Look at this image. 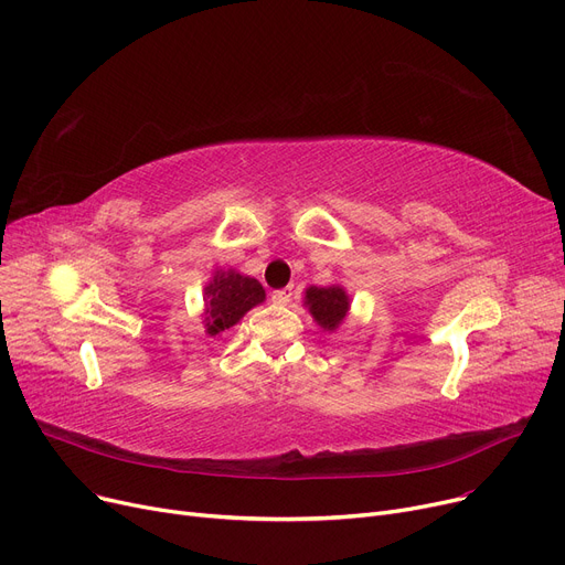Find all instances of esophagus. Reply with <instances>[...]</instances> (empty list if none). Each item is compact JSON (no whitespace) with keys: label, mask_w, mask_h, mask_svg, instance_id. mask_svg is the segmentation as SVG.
Wrapping results in <instances>:
<instances>
[{"label":"esophagus","mask_w":565,"mask_h":565,"mask_svg":"<svg viewBox=\"0 0 565 565\" xmlns=\"http://www.w3.org/2000/svg\"><path fill=\"white\" fill-rule=\"evenodd\" d=\"M292 300V286H286V288H279L273 292V302L275 305H288Z\"/></svg>","instance_id":"1"}]
</instances>
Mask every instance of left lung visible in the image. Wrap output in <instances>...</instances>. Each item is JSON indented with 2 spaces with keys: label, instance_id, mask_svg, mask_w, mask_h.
<instances>
[{
  "label": "left lung",
  "instance_id": "obj_1",
  "mask_svg": "<svg viewBox=\"0 0 565 565\" xmlns=\"http://www.w3.org/2000/svg\"><path fill=\"white\" fill-rule=\"evenodd\" d=\"M307 307L320 328L337 330L348 313V295L341 286H328V288L311 286L307 290Z\"/></svg>",
  "mask_w": 565,
  "mask_h": 565
}]
</instances>
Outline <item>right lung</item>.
<instances>
[{"label": "right lung", "instance_id": "add662e5", "mask_svg": "<svg viewBox=\"0 0 565 565\" xmlns=\"http://www.w3.org/2000/svg\"><path fill=\"white\" fill-rule=\"evenodd\" d=\"M265 300L263 286L233 270L217 273L205 286V328L215 337L241 320L252 307Z\"/></svg>", "mask_w": 565, "mask_h": 565}]
</instances>
